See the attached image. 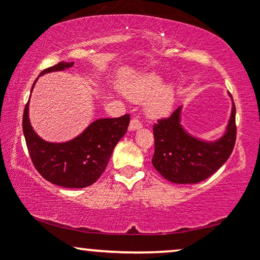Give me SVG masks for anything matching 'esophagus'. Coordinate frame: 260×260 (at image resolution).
Here are the masks:
<instances>
[{
	"label": "esophagus",
	"instance_id": "1",
	"mask_svg": "<svg viewBox=\"0 0 260 260\" xmlns=\"http://www.w3.org/2000/svg\"><path fill=\"white\" fill-rule=\"evenodd\" d=\"M142 122L138 117H133L132 120H131V123H129V131H136V129H139V128H142Z\"/></svg>",
	"mask_w": 260,
	"mask_h": 260
}]
</instances>
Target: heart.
Masks as SVG:
<instances>
[{"label": "heart", "mask_w": 260, "mask_h": 260, "mask_svg": "<svg viewBox=\"0 0 260 260\" xmlns=\"http://www.w3.org/2000/svg\"><path fill=\"white\" fill-rule=\"evenodd\" d=\"M162 79L154 73L138 77L128 85L127 94L136 101H145V112L150 117H161L171 110L174 104V88L163 85Z\"/></svg>", "instance_id": "heart-1"}]
</instances>
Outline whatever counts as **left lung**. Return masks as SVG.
<instances>
[{
	"instance_id": "obj_1",
	"label": "left lung",
	"mask_w": 260,
	"mask_h": 260,
	"mask_svg": "<svg viewBox=\"0 0 260 260\" xmlns=\"http://www.w3.org/2000/svg\"><path fill=\"white\" fill-rule=\"evenodd\" d=\"M180 106L168 118L154 124V168L164 178L174 183H198L215 174L234 150L236 142V107L225 134L215 142H205L190 136L181 124Z\"/></svg>"
}]
</instances>
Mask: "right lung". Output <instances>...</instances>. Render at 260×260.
Here are the masks:
<instances>
[{
  "label": "right lung",
  "mask_w": 260,
  "mask_h": 260,
  "mask_svg": "<svg viewBox=\"0 0 260 260\" xmlns=\"http://www.w3.org/2000/svg\"><path fill=\"white\" fill-rule=\"evenodd\" d=\"M73 63L59 62L44 70L40 76L63 71L72 67ZM128 124L129 115L100 118L70 142L50 143L41 139L32 129L29 121V101L23 113V133L35 169L45 180L66 188L88 187L100 177L116 144L126 134Z\"/></svg>",
  "instance_id": "1"
}]
</instances>
